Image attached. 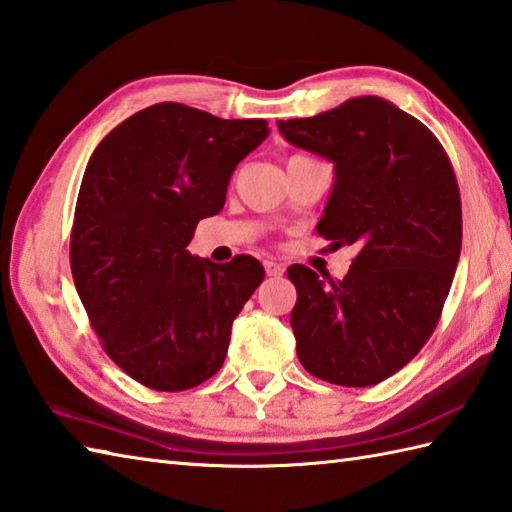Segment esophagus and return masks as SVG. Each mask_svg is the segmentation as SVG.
<instances>
[{"instance_id":"1","label":"esophagus","mask_w":512,"mask_h":512,"mask_svg":"<svg viewBox=\"0 0 512 512\" xmlns=\"http://www.w3.org/2000/svg\"><path fill=\"white\" fill-rule=\"evenodd\" d=\"M264 268H266V275L268 277H281V275H284V266H281L279 262H275V259H264Z\"/></svg>"}]
</instances>
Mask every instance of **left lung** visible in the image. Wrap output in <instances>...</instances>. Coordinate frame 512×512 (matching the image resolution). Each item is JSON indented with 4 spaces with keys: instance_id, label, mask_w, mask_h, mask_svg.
<instances>
[{
    "instance_id": "left-lung-1",
    "label": "left lung",
    "mask_w": 512,
    "mask_h": 512,
    "mask_svg": "<svg viewBox=\"0 0 512 512\" xmlns=\"http://www.w3.org/2000/svg\"><path fill=\"white\" fill-rule=\"evenodd\" d=\"M279 132L334 162L317 233L358 246L343 279L288 268L297 356L332 385H376L422 350L451 290L462 248L451 160L429 127L378 96L279 121Z\"/></svg>"
}]
</instances>
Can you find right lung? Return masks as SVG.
<instances>
[{
    "label": "right lung",
    "instance_id": "right-lung-1",
    "mask_svg": "<svg viewBox=\"0 0 512 512\" xmlns=\"http://www.w3.org/2000/svg\"><path fill=\"white\" fill-rule=\"evenodd\" d=\"M264 118L224 121L156 103L107 134L83 173L70 235L74 286L105 354L140 385L184 391L222 367L233 319L264 281L250 255L228 264L187 250L222 211Z\"/></svg>",
    "mask_w": 512,
    "mask_h": 512
}]
</instances>
